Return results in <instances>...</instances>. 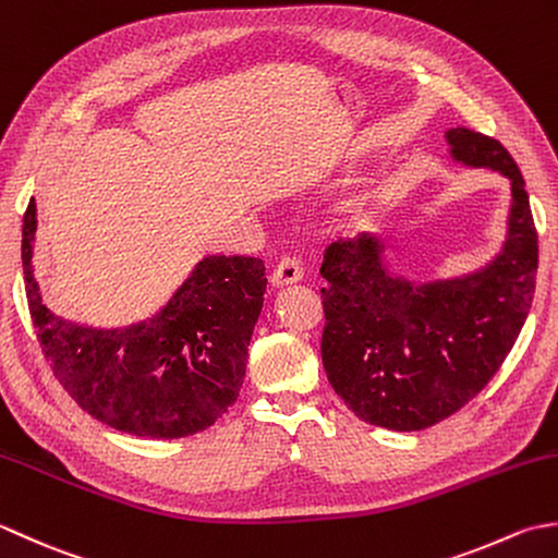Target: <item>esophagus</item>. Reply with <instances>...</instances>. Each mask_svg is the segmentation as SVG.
I'll use <instances>...</instances> for the list:
<instances>
[{
	"label": "esophagus",
	"instance_id": "1",
	"mask_svg": "<svg viewBox=\"0 0 558 558\" xmlns=\"http://www.w3.org/2000/svg\"><path fill=\"white\" fill-rule=\"evenodd\" d=\"M303 277V267H301V259H295L291 255H283L275 271H271V283L275 287H283V283H293Z\"/></svg>",
	"mask_w": 558,
	"mask_h": 558
}]
</instances>
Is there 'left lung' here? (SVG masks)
<instances>
[{"instance_id":"left-lung-1","label":"left lung","mask_w":558,"mask_h":558,"mask_svg":"<svg viewBox=\"0 0 558 558\" xmlns=\"http://www.w3.org/2000/svg\"><path fill=\"white\" fill-rule=\"evenodd\" d=\"M454 161L510 180L508 235L474 275L412 283L383 265L371 233L325 247L323 366L366 424L422 430L458 412L513 349L534 295L537 229L520 168L501 142L468 128L446 132Z\"/></svg>"}]
</instances>
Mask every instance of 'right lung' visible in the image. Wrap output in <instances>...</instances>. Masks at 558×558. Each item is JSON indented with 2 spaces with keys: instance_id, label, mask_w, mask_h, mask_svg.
I'll use <instances>...</instances> for the list:
<instances>
[{
  "instance_id": "obj_1",
  "label": "right lung",
  "mask_w": 558,
  "mask_h": 558,
  "mask_svg": "<svg viewBox=\"0 0 558 558\" xmlns=\"http://www.w3.org/2000/svg\"><path fill=\"white\" fill-rule=\"evenodd\" d=\"M33 233L31 199L21 238L28 311L54 378L84 412L140 438H185L229 412L265 301L263 259L204 257L158 315L94 329L64 323L43 305L31 265Z\"/></svg>"
}]
</instances>
